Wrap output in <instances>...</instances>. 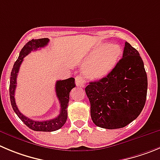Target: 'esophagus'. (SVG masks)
Wrapping results in <instances>:
<instances>
[{"mask_svg":"<svg viewBox=\"0 0 160 160\" xmlns=\"http://www.w3.org/2000/svg\"><path fill=\"white\" fill-rule=\"evenodd\" d=\"M76 85L77 87H83L84 86V80L81 76H77L76 77Z\"/></svg>","mask_w":160,"mask_h":160,"instance_id":"esophagus-1","label":"esophagus"}]
</instances>
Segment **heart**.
<instances>
[{
    "mask_svg": "<svg viewBox=\"0 0 160 160\" xmlns=\"http://www.w3.org/2000/svg\"><path fill=\"white\" fill-rule=\"evenodd\" d=\"M122 50L117 44L100 45L85 64L83 72L88 80H98L107 77L114 69L122 56Z\"/></svg>",
    "mask_w": 160,
    "mask_h": 160,
    "instance_id": "obj_1",
    "label": "heart"
}]
</instances>
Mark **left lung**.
<instances>
[{
	"label": "left lung",
	"mask_w": 160,
	"mask_h": 160,
	"mask_svg": "<svg viewBox=\"0 0 160 160\" xmlns=\"http://www.w3.org/2000/svg\"><path fill=\"white\" fill-rule=\"evenodd\" d=\"M147 90L144 62L139 52L125 42L123 56L114 69L85 88L92 122L103 129L125 127L142 111Z\"/></svg>",
	"instance_id": "left-lung-1"
}]
</instances>
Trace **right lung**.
I'll return each mask as SVG.
<instances>
[{"label": "right lung", "mask_w": 160, "mask_h": 160, "mask_svg": "<svg viewBox=\"0 0 160 160\" xmlns=\"http://www.w3.org/2000/svg\"><path fill=\"white\" fill-rule=\"evenodd\" d=\"M50 39L47 38H39V39H32L28 42L26 45L23 47L20 53H19V58L15 62L13 65L12 70L11 72V77H10V85H9V95L10 101H11L12 107L13 110L15 111L18 117L20 120L29 127L30 129L35 131H42V132H53L56 131L65 125V122L68 117V111L67 108L68 106V101H69V92H71L73 88H75V79L71 78L66 79L64 80H58L56 82L55 90H56V95L60 102V114L58 117L55 118L50 119L47 121H35L28 118L22 113H20L18 109L17 106L15 101V90L16 88V78H17L18 72H19V67L21 65L23 58L31 53L32 50H36L38 48H42L48 44Z\"/></svg>", "instance_id": "obj_1"}]
</instances>
